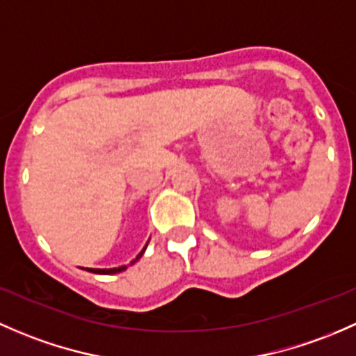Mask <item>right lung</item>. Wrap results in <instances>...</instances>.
<instances>
[{"label": "right lung", "mask_w": 356, "mask_h": 356, "mask_svg": "<svg viewBox=\"0 0 356 356\" xmlns=\"http://www.w3.org/2000/svg\"><path fill=\"white\" fill-rule=\"evenodd\" d=\"M145 248H147V245H145L144 250H142L140 254H138L137 257L134 259V262H131V264H135V262H137L138 259L142 257V255H144ZM124 269H127V266H122V267H113V269H87V270H89V273H94V274H116V273H122V270H124Z\"/></svg>", "instance_id": "1"}]
</instances>
